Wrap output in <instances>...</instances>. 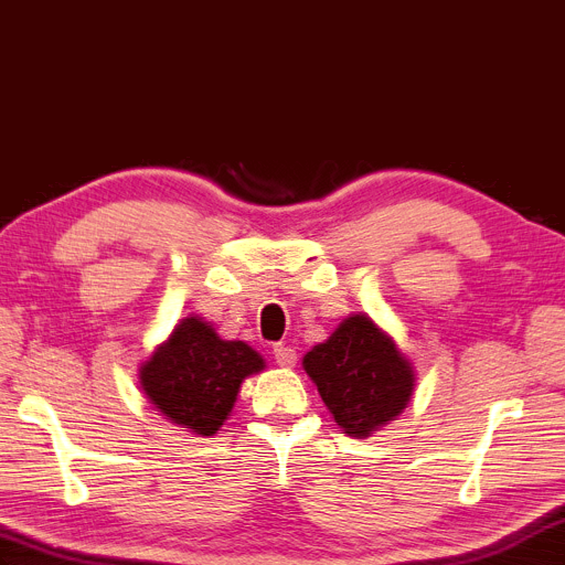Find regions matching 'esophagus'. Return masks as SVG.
I'll use <instances>...</instances> for the list:
<instances>
[{"label":"esophagus","mask_w":565,"mask_h":565,"mask_svg":"<svg viewBox=\"0 0 565 565\" xmlns=\"http://www.w3.org/2000/svg\"><path fill=\"white\" fill-rule=\"evenodd\" d=\"M274 361H277V365H281V369H294L296 361H298V353L291 347L277 344V347H274Z\"/></svg>","instance_id":"34e87169"}]
</instances>
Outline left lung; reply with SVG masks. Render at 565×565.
Returning a JSON list of instances; mask_svg holds the SVG:
<instances>
[{
	"label": "left lung",
	"mask_w": 565,
	"mask_h": 565,
	"mask_svg": "<svg viewBox=\"0 0 565 565\" xmlns=\"http://www.w3.org/2000/svg\"><path fill=\"white\" fill-rule=\"evenodd\" d=\"M334 424L351 438H369L412 402L416 373L387 332L369 315H349L327 342L303 356Z\"/></svg>",
	"instance_id": "8db88e82"
}]
</instances>
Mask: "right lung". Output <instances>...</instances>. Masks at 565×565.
Segmentation results:
<instances>
[{
    "instance_id": "add662e5",
    "label": "right lung",
    "mask_w": 565,
    "mask_h": 565,
    "mask_svg": "<svg viewBox=\"0 0 565 565\" xmlns=\"http://www.w3.org/2000/svg\"><path fill=\"white\" fill-rule=\"evenodd\" d=\"M259 371L265 359L253 347L221 339L212 322L190 315L139 365V387L170 424L209 438L231 416L243 380Z\"/></svg>"
}]
</instances>
